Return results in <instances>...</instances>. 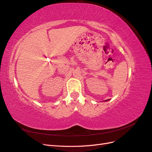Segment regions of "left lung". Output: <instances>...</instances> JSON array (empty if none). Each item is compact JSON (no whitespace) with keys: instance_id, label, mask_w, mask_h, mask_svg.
Returning <instances> with one entry per match:
<instances>
[{"instance_id":"left-lung-1","label":"left lung","mask_w":152,"mask_h":152,"mask_svg":"<svg viewBox=\"0 0 152 152\" xmlns=\"http://www.w3.org/2000/svg\"><path fill=\"white\" fill-rule=\"evenodd\" d=\"M105 101H108V99L107 100H105Z\"/></svg>"}]
</instances>
